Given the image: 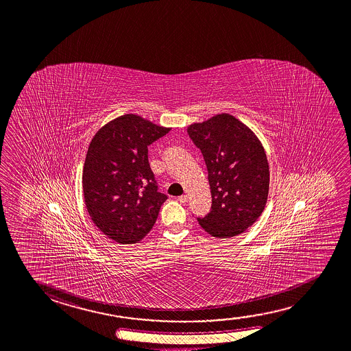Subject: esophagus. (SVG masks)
Here are the masks:
<instances>
[{
	"label": "esophagus",
	"instance_id": "obj_1",
	"mask_svg": "<svg viewBox=\"0 0 351 351\" xmlns=\"http://www.w3.org/2000/svg\"><path fill=\"white\" fill-rule=\"evenodd\" d=\"M178 201L180 202V203L184 204L186 202L189 201V198H187V195H180V197H178Z\"/></svg>",
	"mask_w": 351,
	"mask_h": 351
}]
</instances>
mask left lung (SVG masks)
<instances>
[{"label":"left lung","mask_w":351,"mask_h":351,"mask_svg":"<svg viewBox=\"0 0 351 351\" xmlns=\"http://www.w3.org/2000/svg\"><path fill=\"white\" fill-rule=\"evenodd\" d=\"M208 170L212 210L198 223L209 235H240L265 210L269 165L265 148L250 127L230 114H218L187 127Z\"/></svg>","instance_id":"left-lung-1"}]
</instances>
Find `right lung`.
<instances>
[{
  "label": "right lung",
  "instance_id": "add662e5",
  "mask_svg": "<svg viewBox=\"0 0 351 351\" xmlns=\"http://www.w3.org/2000/svg\"><path fill=\"white\" fill-rule=\"evenodd\" d=\"M169 131L126 114L94 134L83 167V195L93 223L110 240L136 243L156 224L167 195L158 192L148 145Z\"/></svg>",
  "mask_w": 351,
  "mask_h": 351
}]
</instances>
